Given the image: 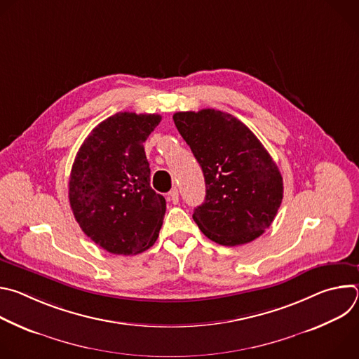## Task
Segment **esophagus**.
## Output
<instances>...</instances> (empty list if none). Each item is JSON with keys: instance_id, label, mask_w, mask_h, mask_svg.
Returning <instances> with one entry per match:
<instances>
[{"instance_id": "esophagus-1", "label": "esophagus", "mask_w": 359, "mask_h": 359, "mask_svg": "<svg viewBox=\"0 0 359 359\" xmlns=\"http://www.w3.org/2000/svg\"><path fill=\"white\" fill-rule=\"evenodd\" d=\"M168 201L173 203V204H177L179 203V190L177 189H173L168 196H166Z\"/></svg>"}]
</instances>
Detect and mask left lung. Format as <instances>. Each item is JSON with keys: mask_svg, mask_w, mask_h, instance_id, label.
<instances>
[{"mask_svg": "<svg viewBox=\"0 0 359 359\" xmlns=\"http://www.w3.org/2000/svg\"><path fill=\"white\" fill-rule=\"evenodd\" d=\"M173 121L206 182V198L193 213L198 229L229 247L260 237L280 209L284 189L270 153L230 114L176 112Z\"/></svg>", "mask_w": 359, "mask_h": 359, "instance_id": "obj_1", "label": "left lung"}]
</instances>
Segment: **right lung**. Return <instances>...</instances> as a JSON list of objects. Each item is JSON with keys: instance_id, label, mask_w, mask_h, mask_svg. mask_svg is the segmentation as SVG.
<instances>
[{"instance_id": "right-lung-1", "label": "right lung", "mask_w": 359, "mask_h": 359, "mask_svg": "<svg viewBox=\"0 0 359 359\" xmlns=\"http://www.w3.org/2000/svg\"><path fill=\"white\" fill-rule=\"evenodd\" d=\"M161 121L155 114H115L88 135L76 153L71 209L82 231L112 254H139L159 237L166 200L150 187L143 143Z\"/></svg>"}]
</instances>
